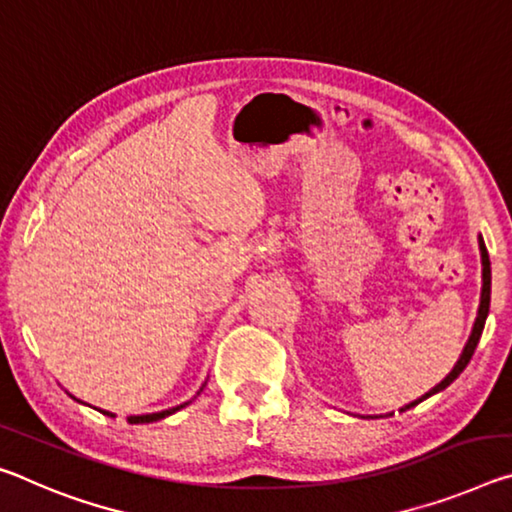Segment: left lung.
I'll return each mask as SVG.
<instances>
[{"mask_svg":"<svg viewBox=\"0 0 512 512\" xmlns=\"http://www.w3.org/2000/svg\"><path fill=\"white\" fill-rule=\"evenodd\" d=\"M478 246H481V259H483V291H481V305H478V314H476V321H474V328H472V335H469L467 344H465V351H462L460 360L456 362V367H453V371L446 376L440 385H435L431 392L421 396L419 401H412L410 405H405V408H401V412L415 408L417 403H421L424 399H428V396H433L437 392H442L444 387H449L453 380H456L462 371H465V367L469 364V360H472V355L476 351V344L478 339H481V332H483V326H485V319H488V312H490V282H492V273H490V257H488V248H485L483 239H478Z\"/></svg>","mask_w":512,"mask_h":512,"instance_id":"8db88e82","label":"left lung"}]
</instances>
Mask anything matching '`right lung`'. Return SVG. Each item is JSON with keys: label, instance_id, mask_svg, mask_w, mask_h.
<instances>
[{"label": "right lung", "instance_id": "right-lung-1", "mask_svg": "<svg viewBox=\"0 0 512 512\" xmlns=\"http://www.w3.org/2000/svg\"><path fill=\"white\" fill-rule=\"evenodd\" d=\"M186 405V403H184ZM184 405H177V408H173V410H164V412H154V415H141V417H127V421L129 424H152V421H159V419H164V417H168V415H173V412H177L180 408H184ZM102 415H109V412H102ZM109 417H113V415H109Z\"/></svg>", "mask_w": 512, "mask_h": 512}]
</instances>
